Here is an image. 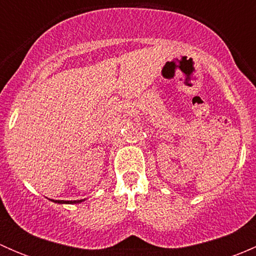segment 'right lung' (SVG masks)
<instances>
[{
    "label": "right lung",
    "mask_w": 256,
    "mask_h": 256,
    "mask_svg": "<svg viewBox=\"0 0 256 256\" xmlns=\"http://www.w3.org/2000/svg\"><path fill=\"white\" fill-rule=\"evenodd\" d=\"M50 200L54 203H58V204H76V203L84 202L85 200Z\"/></svg>",
    "instance_id": "add662e5"
}]
</instances>
